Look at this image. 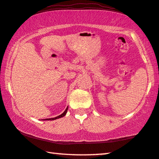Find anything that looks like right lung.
Listing matches in <instances>:
<instances>
[{
  "label": "right lung",
  "mask_w": 159,
  "mask_h": 159,
  "mask_svg": "<svg viewBox=\"0 0 159 159\" xmlns=\"http://www.w3.org/2000/svg\"><path fill=\"white\" fill-rule=\"evenodd\" d=\"M67 109H68V107H67L65 109V111L63 112V113L62 114H60V115H59L58 116H56L55 117V118H50V119H43V120H55V119H59V118H61V117H63L65 116L66 115V114H67Z\"/></svg>",
  "instance_id": "obj_1"
}]
</instances>
